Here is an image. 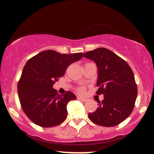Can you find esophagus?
Masks as SVG:
<instances>
[{"instance_id": "1", "label": "esophagus", "mask_w": 154, "mask_h": 154, "mask_svg": "<svg viewBox=\"0 0 154 154\" xmlns=\"http://www.w3.org/2000/svg\"><path fill=\"white\" fill-rule=\"evenodd\" d=\"M77 99L81 100V101H83V102H85V101H86V100H87V98H81V97H77Z\"/></svg>"}]
</instances>
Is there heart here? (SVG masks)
<instances>
[{"label":"heart","mask_w":154,"mask_h":154,"mask_svg":"<svg viewBox=\"0 0 154 154\" xmlns=\"http://www.w3.org/2000/svg\"><path fill=\"white\" fill-rule=\"evenodd\" d=\"M78 91H79V93H84V91H85V89H84V88H79V89L78 90Z\"/></svg>","instance_id":"obj_1"}]
</instances>
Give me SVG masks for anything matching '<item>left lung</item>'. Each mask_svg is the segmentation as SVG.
I'll list each match as a JSON object with an SVG mask.
<instances>
[{"label":"left lung","instance_id":"8db88e82","mask_svg":"<svg viewBox=\"0 0 154 154\" xmlns=\"http://www.w3.org/2000/svg\"><path fill=\"white\" fill-rule=\"evenodd\" d=\"M84 56L96 63V94L103 95L99 106L89 113V119L100 126H116L130 115L135 106L137 88L133 72L125 60L105 48L88 51Z\"/></svg>","mask_w":154,"mask_h":154}]
</instances>
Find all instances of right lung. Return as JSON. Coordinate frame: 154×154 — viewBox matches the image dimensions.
<instances>
[{"instance_id": "1", "label": "right lung", "mask_w": 154, "mask_h": 154, "mask_svg": "<svg viewBox=\"0 0 154 154\" xmlns=\"http://www.w3.org/2000/svg\"><path fill=\"white\" fill-rule=\"evenodd\" d=\"M82 57V53L61 54L47 50L28 60L17 88L22 110L33 123L52 128L66 119L67 104L77 98L70 91L58 94L53 85L64 75L67 66Z\"/></svg>"}]
</instances>
